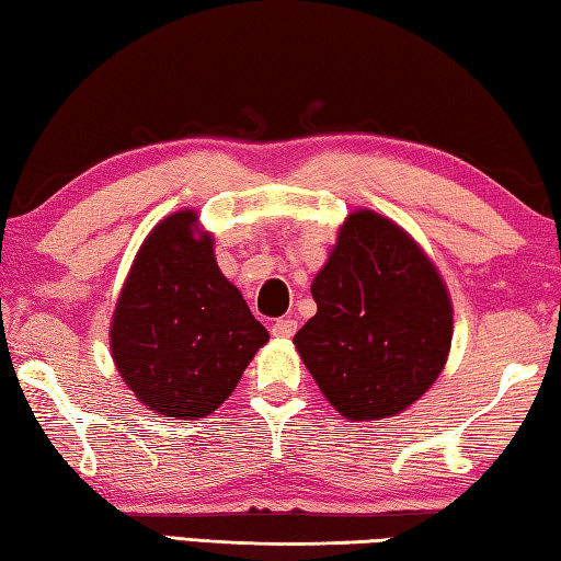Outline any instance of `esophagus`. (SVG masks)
I'll list each match as a JSON object with an SVG mask.
<instances>
[{
    "mask_svg": "<svg viewBox=\"0 0 561 561\" xmlns=\"http://www.w3.org/2000/svg\"><path fill=\"white\" fill-rule=\"evenodd\" d=\"M272 334L277 339H291L294 334H297V321H294L291 317H282L272 324Z\"/></svg>",
    "mask_w": 561,
    "mask_h": 561,
    "instance_id": "34e87169",
    "label": "esophagus"
}]
</instances>
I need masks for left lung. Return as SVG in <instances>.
<instances>
[{
    "instance_id": "8db88e82",
    "label": "left lung",
    "mask_w": 561,
    "mask_h": 561,
    "mask_svg": "<svg viewBox=\"0 0 561 561\" xmlns=\"http://www.w3.org/2000/svg\"><path fill=\"white\" fill-rule=\"evenodd\" d=\"M317 314L294 346L348 421L405 411L440 376L453 304L438 270L388 217L356 210L314 282Z\"/></svg>"
}]
</instances>
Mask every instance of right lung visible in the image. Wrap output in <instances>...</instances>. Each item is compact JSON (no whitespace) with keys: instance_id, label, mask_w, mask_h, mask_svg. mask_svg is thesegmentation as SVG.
Wrapping results in <instances>:
<instances>
[{"instance_id":"add662e5","label":"right lung","mask_w":561,"mask_h":561,"mask_svg":"<svg viewBox=\"0 0 561 561\" xmlns=\"http://www.w3.org/2000/svg\"><path fill=\"white\" fill-rule=\"evenodd\" d=\"M267 339L217 267L213 234H197V213L180 210L158 222L111 321L113 360L138 401L173 421L210 415Z\"/></svg>"}]
</instances>
